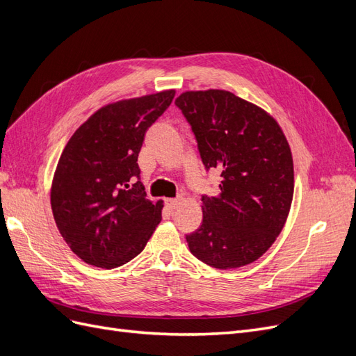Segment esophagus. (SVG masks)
Returning a JSON list of instances; mask_svg holds the SVG:
<instances>
[{
    "instance_id": "34e87169",
    "label": "esophagus",
    "mask_w": 356,
    "mask_h": 356,
    "mask_svg": "<svg viewBox=\"0 0 356 356\" xmlns=\"http://www.w3.org/2000/svg\"><path fill=\"white\" fill-rule=\"evenodd\" d=\"M182 202H184V200H182L181 197H178V199H168V200H166V207H168L169 209H177V208L181 207Z\"/></svg>"
}]
</instances>
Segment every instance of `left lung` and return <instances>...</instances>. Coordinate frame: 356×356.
Instances as JSON below:
<instances>
[{
	"instance_id": "obj_1",
	"label": "left lung",
	"mask_w": 356,
	"mask_h": 356,
	"mask_svg": "<svg viewBox=\"0 0 356 356\" xmlns=\"http://www.w3.org/2000/svg\"><path fill=\"white\" fill-rule=\"evenodd\" d=\"M195 132L204 168L221 172L218 196L202 197V225L186 239L215 268L258 260L282 232L294 195L293 154L275 118L227 90L175 99Z\"/></svg>"
}]
</instances>
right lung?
<instances>
[{
	"instance_id": "1",
	"label": "right lung",
	"mask_w": 356,
	"mask_h": 356,
	"mask_svg": "<svg viewBox=\"0 0 356 356\" xmlns=\"http://www.w3.org/2000/svg\"><path fill=\"white\" fill-rule=\"evenodd\" d=\"M174 96L170 89L105 105L63 148L51 181V212L63 241L84 263L126 264L160 222L163 200L145 199L138 154L147 129Z\"/></svg>"
}]
</instances>
